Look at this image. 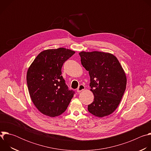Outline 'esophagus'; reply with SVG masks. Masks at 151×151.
Here are the masks:
<instances>
[{"mask_svg":"<svg viewBox=\"0 0 151 151\" xmlns=\"http://www.w3.org/2000/svg\"><path fill=\"white\" fill-rule=\"evenodd\" d=\"M85 86H84L83 85H82V84H81V85H80L79 86V87L78 88V89H77V92H78V93H80V92L83 91V90H85Z\"/></svg>","mask_w":151,"mask_h":151,"instance_id":"34e87169","label":"esophagus"}]
</instances>
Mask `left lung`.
I'll return each instance as SVG.
<instances>
[{
  "mask_svg": "<svg viewBox=\"0 0 151 151\" xmlns=\"http://www.w3.org/2000/svg\"><path fill=\"white\" fill-rule=\"evenodd\" d=\"M81 64L89 72L90 91L93 102L88 106L93 115L102 118L112 114L118 107L126 88L125 73L112 54L99 51L79 53Z\"/></svg>",
  "mask_w": 151,
  "mask_h": 151,
  "instance_id": "obj_1",
  "label": "left lung"
}]
</instances>
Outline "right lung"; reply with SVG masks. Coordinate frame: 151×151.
<instances>
[{"label":"right lung","mask_w":151,"mask_h":151,"mask_svg":"<svg viewBox=\"0 0 151 151\" xmlns=\"http://www.w3.org/2000/svg\"><path fill=\"white\" fill-rule=\"evenodd\" d=\"M75 51L60 48L40 52L29 66L27 83L36 108L50 117L60 115L68 108L74 92L69 90L61 76L63 63Z\"/></svg>","instance_id":"right-lung-1"}]
</instances>
